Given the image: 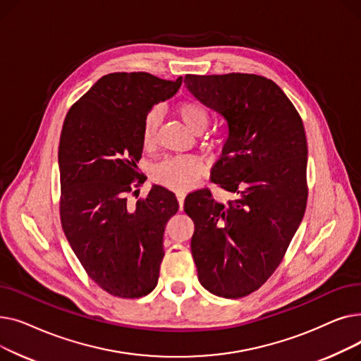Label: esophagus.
Returning <instances> with one entry per match:
<instances>
[{"instance_id": "34e87169", "label": "esophagus", "mask_w": 361, "mask_h": 361, "mask_svg": "<svg viewBox=\"0 0 361 361\" xmlns=\"http://www.w3.org/2000/svg\"><path fill=\"white\" fill-rule=\"evenodd\" d=\"M177 200H178V204H180V209L183 207V204H184V199H185V193L184 192H177Z\"/></svg>"}]
</instances>
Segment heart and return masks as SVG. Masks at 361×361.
Masks as SVG:
<instances>
[{"label": "heart", "mask_w": 361, "mask_h": 361, "mask_svg": "<svg viewBox=\"0 0 361 361\" xmlns=\"http://www.w3.org/2000/svg\"><path fill=\"white\" fill-rule=\"evenodd\" d=\"M177 112L183 123L193 133H202L209 123L206 109L193 101H183L177 105ZM162 121V111L152 108L143 120L142 143L146 149H152L158 139V130ZM203 173L202 162L195 157L165 158L152 171V178L171 190L184 192L193 187Z\"/></svg>", "instance_id": "heart-1"}]
</instances>
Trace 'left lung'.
Listing matches in <instances>:
<instances>
[{
	"instance_id": "obj_1",
	"label": "left lung",
	"mask_w": 361,
	"mask_h": 361,
	"mask_svg": "<svg viewBox=\"0 0 361 361\" xmlns=\"http://www.w3.org/2000/svg\"><path fill=\"white\" fill-rule=\"evenodd\" d=\"M187 89L228 124L211 180L235 199L193 192L184 211L195 222L192 255L202 286L240 298L275 272L305 216L307 140L300 114L272 80L256 74H187Z\"/></svg>"
}]
</instances>
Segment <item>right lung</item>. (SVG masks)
<instances>
[{"label":"right lung","instance_id":"obj_1","mask_svg":"<svg viewBox=\"0 0 361 361\" xmlns=\"http://www.w3.org/2000/svg\"><path fill=\"white\" fill-rule=\"evenodd\" d=\"M181 83L183 78L164 80L143 71L106 74L70 108L63 124V230L89 278L116 297L139 298L158 283L165 225L178 202L157 184L133 206L127 195L143 183L137 162L146 114L174 97Z\"/></svg>","mask_w":361,"mask_h":361}]
</instances>
